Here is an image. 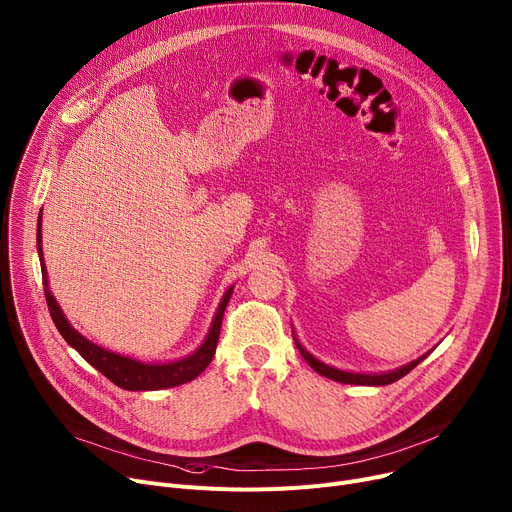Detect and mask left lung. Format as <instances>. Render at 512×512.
I'll list each match as a JSON object with an SVG mask.
<instances>
[{
  "label": "left lung",
  "instance_id": "obj_1",
  "mask_svg": "<svg viewBox=\"0 0 512 512\" xmlns=\"http://www.w3.org/2000/svg\"><path fill=\"white\" fill-rule=\"evenodd\" d=\"M294 342H296V348H298L300 356H302L306 362H309V366H311L315 372H319V374H323V377H327V379H331V381H337V383H346V385H366V387H383V385H391V383L399 381L401 377H405L407 372L414 370V368L430 354V352H428V354H424V356L412 360L410 364H403V366H399V368H395V370H387V372H350V370H339V368H335V366H329V364L321 362L319 358H315L311 352H306L304 346L298 342L296 333H294Z\"/></svg>",
  "mask_w": 512,
  "mask_h": 512
}]
</instances>
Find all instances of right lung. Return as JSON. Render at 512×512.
<instances>
[{"label":"right lung","mask_w":512,"mask_h":512,"mask_svg":"<svg viewBox=\"0 0 512 512\" xmlns=\"http://www.w3.org/2000/svg\"><path fill=\"white\" fill-rule=\"evenodd\" d=\"M41 218L43 216H39V222H37V251H39V259H41L43 286H45V298H47L49 313H51V319H53L55 327L59 329V333L63 335L65 342L70 344L88 364H92L98 372L105 374L111 383H115L117 387H121L125 391H158V389L177 387V385L193 381L203 370L208 368V364L212 362V358L216 354L222 317H224L226 304L232 296L234 286H230L224 292L206 339H203L201 346L195 352H191L189 356H183L179 360H168V362H142V360H135L131 356L111 352L107 348L90 342L88 337H84L80 331H76L72 327V323L65 319L61 306L57 304L55 296L51 294L47 267H45V259H43V247H41L43 245Z\"/></svg>","instance_id":"1"}]
</instances>
